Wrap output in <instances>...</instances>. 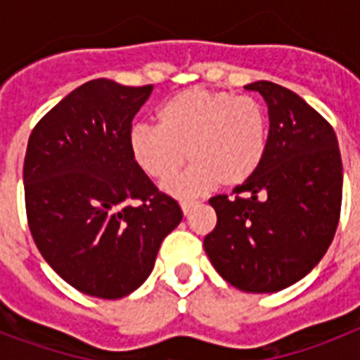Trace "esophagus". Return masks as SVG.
Wrapping results in <instances>:
<instances>
[{
    "instance_id": "obj_1",
    "label": "esophagus",
    "mask_w": 360,
    "mask_h": 360,
    "mask_svg": "<svg viewBox=\"0 0 360 360\" xmlns=\"http://www.w3.org/2000/svg\"><path fill=\"white\" fill-rule=\"evenodd\" d=\"M194 207V202H181V209H183V213L185 214H188V211H191V209Z\"/></svg>"
}]
</instances>
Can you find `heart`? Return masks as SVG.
Here are the masks:
<instances>
[{"label":"heart","instance_id":"b5f03b06","mask_svg":"<svg viewBox=\"0 0 360 360\" xmlns=\"http://www.w3.org/2000/svg\"><path fill=\"white\" fill-rule=\"evenodd\" d=\"M265 110L250 97L192 87L169 97L157 110V127L134 124L130 155L155 181H168L185 164L192 166L166 191L192 198L220 186H237L256 174L267 153Z\"/></svg>","mask_w":360,"mask_h":360}]
</instances>
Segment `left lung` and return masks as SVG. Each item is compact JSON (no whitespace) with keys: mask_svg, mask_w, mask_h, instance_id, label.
<instances>
[{"mask_svg":"<svg viewBox=\"0 0 360 360\" xmlns=\"http://www.w3.org/2000/svg\"><path fill=\"white\" fill-rule=\"evenodd\" d=\"M245 87L267 103V153L233 196L209 200L217 226L203 248L233 288L274 293L304 278L333 243L342 157L333 127L297 93L267 80Z\"/></svg>","mask_w":360,"mask_h":360,"instance_id":"obj_1","label":"left lung"}]
</instances>
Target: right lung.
Returning <instances> with one entry per match:
<instances>
[{"instance_id":"1","label":"right lung","mask_w":360,"mask_h":360,"mask_svg":"<svg viewBox=\"0 0 360 360\" xmlns=\"http://www.w3.org/2000/svg\"><path fill=\"white\" fill-rule=\"evenodd\" d=\"M153 86L98 78L76 87L31 132L25 213L48 265L82 293L121 299L151 274L164 237L183 220L129 149Z\"/></svg>"}]
</instances>
